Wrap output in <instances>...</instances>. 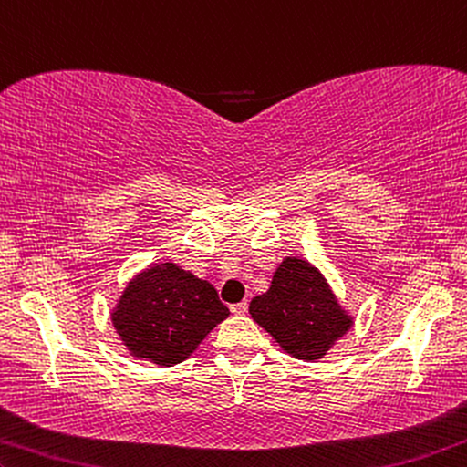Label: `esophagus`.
<instances>
[{"label":"esophagus","instance_id":"obj_1","mask_svg":"<svg viewBox=\"0 0 467 467\" xmlns=\"http://www.w3.org/2000/svg\"><path fill=\"white\" fill-rule=\"evenodd\" d=\"M246 311H248L246 300H242V303H238V305H232V313L234 315H244Z\"/></svg>","mask_w":467,"mask_h":467}]
</instances>
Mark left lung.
<instances>
[{"mask_svg": "<svg viewBox=\"0 0 467 467\" xmlns=\"http://www.w3.org/2000/svg\"><path fill=\"white\" fill-rule=\"evenodd\" d=\"M250 317L274 336L285 353L317 361L353 327L327 279L300 256H285L269 290L250 300Z\"/></svg>", "mask_w": 467, "mask_h": 467, "instance_id": "8db88e82", "label": "left lung"}]
</instances>
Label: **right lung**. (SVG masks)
I'll list each match as a JSON object with an SVG mask.
<instances>
[{
    "mask_svg": "<svg viewBox=\"0 0 467 467\" xmlns=\"http://www.w3.org/2000/svg\"><path fill=\"white\" fill-rule=\"evenodd\" d=\"M227 315L213 284L175 263H156L127 284L112 326L133 357L171 368L185 361Z\"/></svg>",
    "mask_w": 467,
    "mask_h": 467,
    "instance_id": "right-lung-1",
    "label": "right lung"
}]
</instances>
